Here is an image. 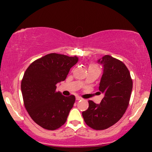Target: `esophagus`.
<instances>
[{
    "label": "esophagus",
    "mask_w": 152,
    "mask_h": 152,
    "mask_svg": "<svg viewBox=\"0 0 152 152\" xmlns=\"http://www.w3.org/2000/svg\"><path fill=\"white\" fill-rule=\"evenodd\" d=\"M76 100H77V101H78V100H81V97H80V96H77L76 97Z\"/></svg>",
    "instance_id": "obj_1"
}]
</instances>
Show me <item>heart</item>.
Segmentation results:
<instances>
[{"label": "heart", "mask_w": 152, "mask_h": 152, "mask_svg": "<svg viewBox=\"0 0 152 152\" xmlns=\"http://www.w3.org/2000/svg\"><path fill=\"white\" fill-rule=\"evenodd\" d=\"M89 69H94V70H99L98 67H97L96 65H95V64H91V65L89 66V68H88V70Z\"/></svg>", "instance_id": "heart-1"}]
</instances>
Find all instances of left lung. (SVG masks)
I'll return each mask as SVG.
<instances>
[{
    "instance_id": "1",
    "label": "left lung",
    "mask_w": 152,
    "mask_h": 152,
    "mask_svg": "<svg viewBox=\"0 0 152 152\" xmlns=\"http://www.w3.org/2000/svg\"><path fill=\"white\" fill-rule=\"evenodd\" d=\"M97 63L103 67L99 88L104 96L99 104L88 101V109L82 116L91 128L104 130L115 124L125 113L133 83L129 71L121 61L105 55Z\"/></svg>"
}]
</instances>
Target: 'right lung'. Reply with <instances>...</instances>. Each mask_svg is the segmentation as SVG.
<instances>
[{"mask_svg":"<svg viewBox=\"0 0 152 152\" xmlns=\"http://www.w3.org/2000/svg\"><path fill=\"white\" fill-rule=\"evenodd\" d=\"M78 61L77 56L50 53L26 69L21 82L24 105L31 118L42 128L55 130L66 121L76 99L56 91V85L66 79Z\"/></svg>","mask_w":152,"mask_h":152,"instance_id":"add662e5","label":"right lung"}]
</instances>
